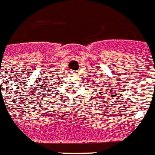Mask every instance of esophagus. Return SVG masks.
<instances>
[{"instance_id":"1","label":"esophagus","mask_w":155,"mask_h":155,"mask_svg":"<svg viewBox=\"0 0 155 155\" xmlns=\"http://www.w3.org/2000/svg\"><path fill=\"white\" fill-rule=\"evenodd\" d=\"M72 73V75H77V74H76V72H74V71H73Z\"/></svg>"}]
</instances>
